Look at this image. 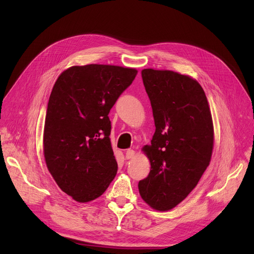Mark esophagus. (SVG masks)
I'll list each match as a JSON object with an SVG mask.
<instances>
[{
    "instance_id": "obj_1",
    "label": "esophagus",
    "mask_w": 254,
    "mask_h": 254,
    "mask_svg": "<svg viewBox=\"0 0 254 254\" xmlns=\"http://www.w3.org/2000/svg\"><path fill=\"white\" fill-rule=\"evenodd\" d=\"M134 155H135V151L132 150V149H127V150L126 151V157H127V159L132 158V157H134Z\"/></svg>"
}]
</instances>
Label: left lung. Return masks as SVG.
I'll list each match as a JSON object with an SVG mask.
<instances>
[{
	"mask_svg": "<svg viewBox=\"0 0 254 254\" xmlns=\"http://www.w3.org/2000/svg\"><path fill=\"white\" fill-rule=\"evenodd\" d=\"M155 125L151 145L143 151L151 169L139 181L141 197L168 211L195 188L209 166L214 129L205 91L196 80L168 70H142Z\"/></svg>",
	"mask_w": 254,
	"mask_h": 254,
	"instance_id": "8db88e82",
	"label": "left lung"
}]
</instances>
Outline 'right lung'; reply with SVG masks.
I'll use <instances>...</instances> for the list:
<instances>
[{"instance_id": "add662e5", "label": "right lung", "mask_w": 254, "mask_h": 254, "mask_svg": "<svg viewBox=\"0 0 254 254\" xmlns=\"http://www.w3.org/2000/svg\"><path fill=\"white\" fill-rule=\"evenodd\" d=\"M137 73L119 65H74L52 88L43 135L45 162L59 188L79 203L101 196L116 175L108 114Z\"/></svg>"}]
</instances>
